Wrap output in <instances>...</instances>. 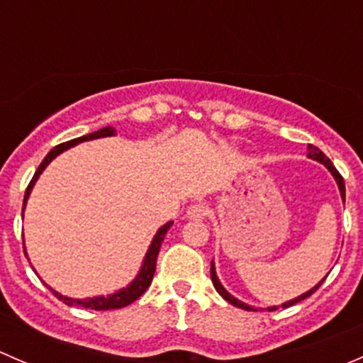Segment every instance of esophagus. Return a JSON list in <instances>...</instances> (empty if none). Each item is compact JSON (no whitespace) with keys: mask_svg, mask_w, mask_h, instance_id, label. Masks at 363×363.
<instances>
[{"mask_svg":"<svg viewBox=\"0 0 363 363\" xmlns=\"http://www.w3.org/2000/svg\"><path fill=\"white\" fill-rule=\"evenodd\" d=\"M208 208L205 207L203 203H195L188 208V219H193V221H202V219L207 218Z\"/></svg>","mask_w":363,"mask_h":363,"instance_id":"34e87169","label":"esophagus"}]
</instances>
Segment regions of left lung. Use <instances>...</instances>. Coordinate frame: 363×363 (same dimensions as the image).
<instances>
[{"label": "left lung", "instance_id": "obj_1", "mask_svg": "<svg viewBox=\"0 0 363 363\" xmlns=\"http://www.w3.org/2000/svg\"><path fill=\"white\" fill-rule=\"evenodd\" d=\"M307 158H311V160L318 161V163L325 164V167L328 168V172H330V174L334 175L335 182H337V186H339V191H340V199H342V202H344V200H346V188H344V179H342V175H340L339 172L335 170L334 163H332V161L328 160L327 156H325L323 152L320 151V149H318V147H314V145H311V144L307 145ZM211 279H212V284H214L216 291H218V294L221 295L223 298L226 300V302H230V303H232V306H235V307H240V309H244V311H256L255 307L247 306L246 302H240L239 298H235V296H233L232 294H228V291L225 290V286H223V284H221V281H219L218 274H216V265H214V259H212V262H211ZM323 281H325V277H323V279L320 281V283L316 284V286H314V288H311L309 291H306V294H302V295L295 296V298L288 300V302H284V303H283V307H290V306H294V303L300 302V300H303V298H307V296H311V295L314 294V291L318 290V288L321 286V283H323ZM267 309H269V311H276V309H277V306L267 307Z\"/></svg>", "mask_w": 363, "mask_h": 363}]
</instances>
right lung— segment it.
I'll return each instance as SVG.
<instances>
[{"label":"right lung","instance_id":"add662e5","mask_svg":"<svg viewBox=\"0 0 363 363\" xmlns=\"http://www.w3.org/2000/svg\"><path fill=\"white\" fill-rule=\"evenodd\" d=\"M113 135H116V130H113L112 126H105V128H101V130L94 131V133L84 135V137L73 138V140H68V142H65V144L56 145V147H54L52 151H50L49 155H47L45 158H43L42 163H40V167L36 168L35 175H33L31 182H29V186H28V189H26L23 214H24V208H26V203H28L29 195H31L33 186H35V182L38 181V177H40V175H42V172L45 170L47 164H49L50 161L56 158V156H60L61 152L67 151V149L73 147V145H77V144H80V142L94 140V138H104V137H113ZM172 223H174V221L164 223V225L161 226L158 232H156L155 239H152V242H151V246H149L147 252H145L144 262H142L140 270H138V274H137V276H135V279L131 281V283L128 284L126 288H121L119 291H116V294H112V295L93 296V298H69V296H65V295L57 294V291L52 290V288H49V290L52 291V294L56 295L57 298L61 300V302L67 303V306H80V307H86V309H94V311L121 309V307L130 306V303L135 302V300H137L138 296H140L145 290H147L149 284H151L152 277H155L156 259H158V252H160L161 242H163L164 235H167V232H168V230H170ZM24 255L28 256V252H26V247H24ZM33 270H35V269H33ZM35 274H36V270H35Z\"/></svg>","mask_w":363,"mask_h":363}]
</instances>
